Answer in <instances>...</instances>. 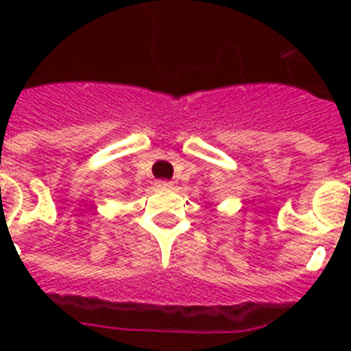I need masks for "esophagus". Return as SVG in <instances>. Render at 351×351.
<instances>
[{
    "instance_id": "esophagus-1",
    "label": "esophagus",
    "mask_w": 351,
    "mask_h": 351,
    "mask_svg": "<svg viewBox=\"0 0 351 351\" xmlns=\"http://www.w3.org/2000/svg\"><path fill=\"white\" fill-rule=\"evenodd\" d=\"M156 186H158V188H173V182H171V180H158Z\"/></svg>"
}]
</instances>
